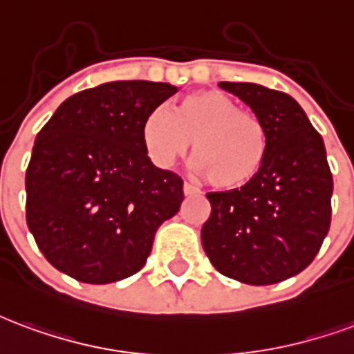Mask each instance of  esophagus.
<instances>
[{
	"mask_svg": "<svg viewBox=\"0 0 354 354\" xmlns=\"http://www.w3.org/2000/svg\"><path fill=\"white\" fill-rule=\"evenodd\" d=\"M184 193L189 197V195H198L201 193V189L198 187H195V185L191 184H184Z\"/></svg>",
	"mask_w": 354,
	"mask_h": 354,
	"instance_id": "esophagus-1",
	"label": "esophagus"
}]
</instances>
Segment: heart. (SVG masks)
<instances>
[{"instance_id":"1","label":"heart","mask_w":354,"mask_h":354,"mask_svg":"<svg viewBox=\"0 0 354 354\" xmlns=\"http://www.w3.org/2000/svg\"><path fill=\"white\" fill-rule=\"evenodd\" d=\"M140 135L144 150L159 169L172 167L193 144L197 172L221 189L250 184L268 153L263 122L223 91L193 93L172 112L153 109L144 118Z\"/></svg>"}]
</instances>
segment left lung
Instances as JSON below:
<instances>
[{
    "label": "left lung",
    "instance_id": "obj_1",
    "mask_svg": "<svg viewBox=\"0 0 354 354\" xmlns=\"http://www.w3.org/2000/svg\"><path fill=\"white\" fill-rule=\"evenodd\" d=\"M261 120L268 153L240 189L208 193L212 214L203 248L223 276L272 285L310 266L330 229L334 182L323 137L283 91L251 82H219Z\"/></svg>",
    "mask_w": 354,
    "mask_h": 354
}]
</instances>
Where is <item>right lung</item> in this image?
I'll return each instance as SVG.
<instances>
[{
	"mask_svg": "<svg viewBox=\"0 0 354 354\" xmlns=\"http://www.w3.org/2000/svg\"><path fill=\"white\" fill-rule=\"evenodd\" d=\"M178 91L116 80L78 91L39 131L26 170V219L46 261L82 283L137 274L163 221L176 216L184 182L157 169L142 122Z\"/></svg>",
	"mask_w": 354,
	"mask_h": 354,
	"instance_id": "obj_1",
	"label": "right lung"
}]
</instances>
